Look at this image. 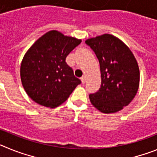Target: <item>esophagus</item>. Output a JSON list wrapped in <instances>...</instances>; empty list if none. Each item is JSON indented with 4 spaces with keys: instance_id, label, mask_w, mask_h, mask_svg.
Wrapping results in <instances>:
<instances>
[{
    "instance_id": "obj_1",
    "label": "esophagus",
    "mask_w": 157,
    "mask_h": 157,
    "mask_svg": "<svg viewBox=\"0 0 157 157\" xmlns=\"http://www.w3.org/2000/svg\"><path fill=\"white\" fill-rule=\"evenodd\" d=\"M86 75H83L82 77L81 78L82 83V84H84V83L86 82Z\"/></svg>"
}]
</instances>
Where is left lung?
<instances>
[{
    "instance_id": "8db88e82",
    "label": "left lung",
    "mask_w": 157,
    "mask_h": 157,
    "mask_svg": "<svg viewBox=\"0 0 157 157\" xmlns=\"http://www.w3.org/2000/svg\"><path fill=\"white\" fill-rule=\"evenodd\" d=\"M100 63L101 85L90 94V102L100 112L109 114L122 110L131 102L139 87L138 62L120 38L105 34L86 41Z\"/></svg>"
}]
</instances>
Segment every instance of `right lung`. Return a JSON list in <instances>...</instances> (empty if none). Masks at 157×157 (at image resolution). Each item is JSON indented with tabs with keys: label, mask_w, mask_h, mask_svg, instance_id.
Masks as SVG:
<instances>
[{
	"label": "right lung",
	"mask_w": 157,
	"mask_h": 157,
	"mask_svg": "<svg viewBox=\"0 0 157 157\" xmlns=\"http://www.w3.org/2000/svg\"><path fill=\"white\" fill-rule=\"evenodd\" d=\"M81 41L57 30H50L27 50L20 66V78L26 93L36 103L56 108L81 83L65 61Z\"/></svg>",
	"instance_id": "1"
}]
</instances>
